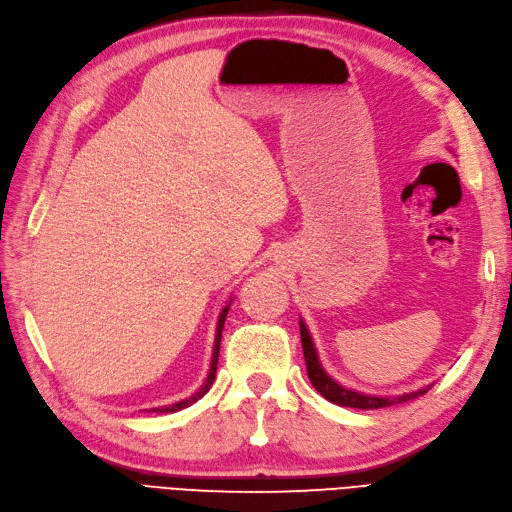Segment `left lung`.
<instances>
[{
    "label": "left lung",
    "mask_w": 512,
    "mask_h": 512,
    "mask_svg": "<svg viewBox=\"0 0 512 512\" xmlns=\"http://www.w3.org/2000/svg\"><path fill=\"white\" fill-rule=\"evenodd\" d=\"M300 342H303V352H305V363H307V374H309V381L311 385L316 387V391L320 396H324L329 402L339 404V406H350V409H383V406H391V404H400V402H409L415 400L419 396H424V393L432 387L426 385L417 391L411 393H402V396H370V393H361L355 389H346L344 385H339L337 381L324 372L322 363L318 359V352H316V344H313V339L309 335L307 324L300 320Z\"/></svg>",
    "instance_id": "obj_1"
}]
</instances>
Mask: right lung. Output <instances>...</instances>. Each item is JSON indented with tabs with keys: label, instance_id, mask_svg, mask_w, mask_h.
<instances>
[{
	"label": "right lung",
	"instance_id": "obj_1",
	"mask_svg": "<svg viewBox=\"0 0 512 512\" xmlns=\"http://www.w3.org/2000/svg\"><path fill=\"white\" fill-rule=\"evenodd\" d=\"M227 313H229V305L220 311V318H218V324H216V339H214L212 365H209V374H207V378H205L203 387H201L199 391H196V393H192V396H190V398H186V400L175 402V404H168V406H160V409H151L153 413H175V411H179V409H186V406H190V404H194V402L199 400V398H203L205 393L209 391V387H212L214 378H216V363H218V352H220V337H222V329H225Z\"/></svg>",
	"mask_w": 512,
	"mask_h": 512
}]
</instances>
